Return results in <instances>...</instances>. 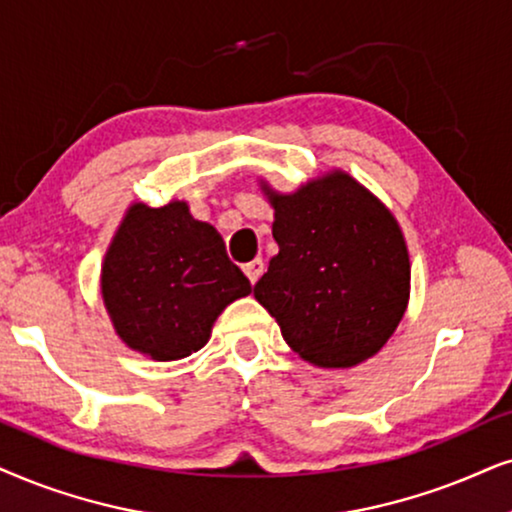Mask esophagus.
I'll return each mask as SVG.
<instances>
[{"label": "esophagus", "mask_w": 512, "mask_h": 512, "mask_svg": "<svg viewBox=\"0 0 512 512\" xmlns=\"http://www.w3.org/2000/svg\"><path fill=\"white\" fill-rule=\"evenodd\" d=\"M243 271H245V276H248V281L255 285L257 281H260V276L264 274V262L262 260H252L248 264H243Z\"/></svg>", "instance_id": "34e87169"}]
</instances>
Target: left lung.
<instances>
[{"instance_id":"obj_1","label":"left lung","mask_w":512,"mask_h":512,"mask_svg":"<svg viewBox=\"0 0 512 512\" xmlns=\"http://www.w3.org/2000/svg\"><path fill=\"white\" fill-rule=\"evenodd\" d=\"M262 189L274 206L278 255L255 299L299 358L318 367L372 358L410 299V255L391 210L344 170L292 194Z\"/></svg>"}]
</instances>
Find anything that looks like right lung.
<instances>
[{
  "instance_id": "add662e5",
  "label": "right lung",
  "mask_w": 512,
  "mask_h": 512,
  "mask_svg": "<svg viewBox=\"0 0 512 512\" xmlns=\"http://www.w3.org/2000/svg\"><path fill=\"white\" fill-rule=\"evenodd\" d=\"M102 302L126 346L177 360L206 346L224 306L250 295L222 236L185 201L133 203L102 262Z\"/></svg>"
}]
</instances>
